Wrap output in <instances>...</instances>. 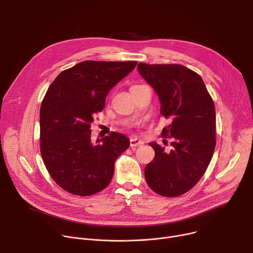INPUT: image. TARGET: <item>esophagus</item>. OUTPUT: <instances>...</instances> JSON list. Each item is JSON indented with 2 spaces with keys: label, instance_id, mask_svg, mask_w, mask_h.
Instances as JSON below:
<instances>
[{
  "label": "esophagus",
  "instance_id": "obj_1",
  "mask_svg": "<svg viewBox=\"0 0 253 253\" xmlns=\"http://www.w3.org/2000/svg\"><path fill=\"white\" fill-rule=\"evenodd\" d=\"M144 142L138 138H132L130 139V147H137L143 145Z\"/></svg>",
  "mask_w": 253,
  "mask_h": 253
}]
</instances>
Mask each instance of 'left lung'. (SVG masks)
Returning a JSON list of instances; mask_svg holds the SVG:
<instances>
[{"mask_svg": "<svg viewBox=\"0 0 253 253\" xmlns=\"http://www.w3.org/2000/svg\"><path fill=\"white\" fill-rule=\"evenodd\" d=\"M140 75L155 90L160 113L172 120L162 130L170 150L150 143L154 159L145 167L149 187L165 197L189 191L205 173L216 145L215 107L202 78L178 64L139 63Z\"/></svg>", "mask_w": 253, "mask_h": 253, "instance_id": "left-lung-1", "label": "left lung"}]
</instances>
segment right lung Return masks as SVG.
Wrapping results in <instances>:
<instances>
[{
  "instance_id": "1",
  "label": "right lung",
  "mask_w": 253,
  "mask_h": 253,
  "mask_svg": "<svg viewBox=\"0 0 253 253\" xmlns=\"http://www.w3.org/2000/svg\"><path fill=\"white\" fill-rule=\"evenodd\" d=\"M136 61H84L64 70L50 85L40 109V148L54 181L67 192L89 196L111 182L116 159L128 138L111 132L91 142V124L109 91L136 67Z\"/></svg>"
}]
</instances>
